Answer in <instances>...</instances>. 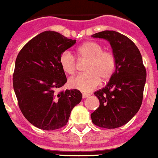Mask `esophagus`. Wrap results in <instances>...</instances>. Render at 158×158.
I'll use <instances>...</instances> for the list:
<instances>
[{
  "instance_id": "1",
  "label": "esophagus",
  "mask_w": 158,
  "mask_h": 158,
  "mask_svg": "<svg viewBox=\"0 0 158 158\" xmlns=\"http://www.w3.org/2000/svg\"><path fill=\"white\" fill-rule=\"evenodd\" d=\"M89 96V94H85V93L82 94V97H83V98H86V97H88Z\"/></svg>"
}]
</instances>
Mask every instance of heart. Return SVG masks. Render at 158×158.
<instances>
[{
	"mask_svg": "<svg viewBox=\"0 0 158 158\" xmlns=\"http://www.w3.org/2000/svg\"><path fill=\"white\" fill-rule=\"evenodd\" d=\"M79 60H87L85 72L69 80V87L88 93L95 89L103 80L112 77L116 69V57L110 51H104V47L95 41H87L77 49ZM59 64L65 73H75L77 62L75 57L69 51L61 53L59 57Z\"/></svg>",
	"mask_w": 158,
	"mask_h": 158,
	"instance_id": "b5f03b06",
	"label": "heart"
}]
</instances>
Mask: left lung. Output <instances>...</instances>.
<instances>
[{
    "label": "left lung",
    "instance_id": "8db88e82",
    "mask_svg": "<svg viewBox=\"0 0 158 158\" xmlns=\"http://www.w3.org/2000/svg\"><path fill=\"white\" fill-rule=\"evenodd\" d=\"M92 36L110 43L117 63L105 87L94 93L100 106L91 114V119L99 127L115 129L129 122L140 108L147 72L139 49L127 36L112 30Z\"/></svg>",
    "mask_w": 158,
    "mask_h": 158
}]
</instances>
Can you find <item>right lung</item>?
<instances>
[{
	"label": "right lung",
	"mask_w": 158,
	"mask_h": 158,
	"mask_svg": "<svg viewBox=\"0 0 158 158\" xmlns=\"http://www.w3.org/2000/svg\"><path fill=\"white\" fill-rule=\"evenodd\" d=\"M76 42L45 31L30 40L16 57L13 87L18 104L24 117L39 129L55 130L65 126L82 100L78 89L56 92L67 82L59 57Z\"/></svg>",
	"instance_id": "add662e5"
}]
</instances>
